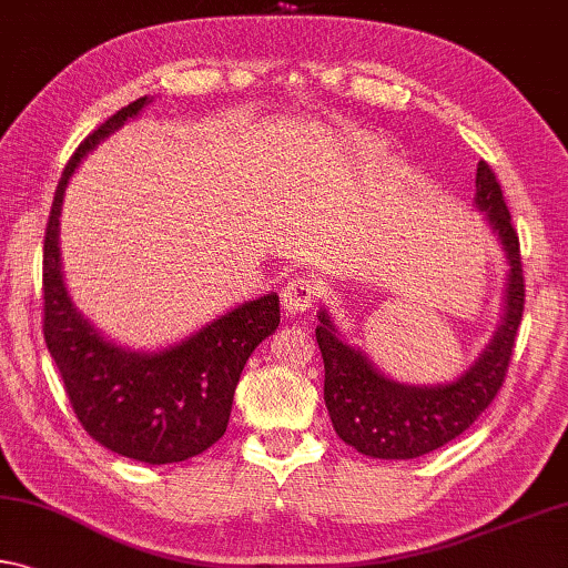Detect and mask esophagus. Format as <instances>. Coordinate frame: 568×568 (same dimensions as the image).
<instances>
[{"label":"esophagus","mask_w":568,"mask_h":568,"mask_svg":"<svg viewBox=\"0 0 568 568\" xmlns=\"http://www.w3.org/2000/svg\"><path fill=\"white\" fill-rule=\"evenodd\" d=\"M316 295L318 287L313 285V281H308V277H293L281 293L285 316H301V313L311 311L313 303H316Z\"/></svg>","instance_id":"34e87169"}]
</instances>
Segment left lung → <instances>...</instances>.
Wrapping results in <instances>:
<instances>
[{"label":"left lung","instance_id":"1","mask_svg":"<svg viewBox=\"0 0 568 568\" xmlns=\"http://www.w3.org/2000/svg\"><path fill=\"white\" fill-rule=\"evenodd\" d=\"M475 206L506 255V295L500 326L478 358L445 384H404L374 366L362 348L348 344L321 308L316 341L326 368L323 399L333 429L346 445L379 460H412L460 437L506 382L516 331L524 316V270L518 235L493 169L480 161L475 174Z\"/></svg>","mask_w":568,"mask_h":568}]
</instances>
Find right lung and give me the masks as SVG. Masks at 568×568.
<instances>
[{
    "mask_svg": "<svg viewBox=\"0 0 568 568\" xmlns=\"http://www.w3.org/2000/svg\"><path fill=\"white\" fill-rule=\"evenodd\" d=\"M151 103L121 108L80 143L62 171L44 232V344L65 382L80 425L95 443L149 465L202 455L224 435L247 358L281 323L277 293L245 301L176 344L136 351L98 331L62 277L60 214L65 189L90 151Z\"/></svg>",
    "mask_w": 568,
    "mask_h": 568,
    "instance_id": "1",
    "label": "right lung"
}]
</instances>
